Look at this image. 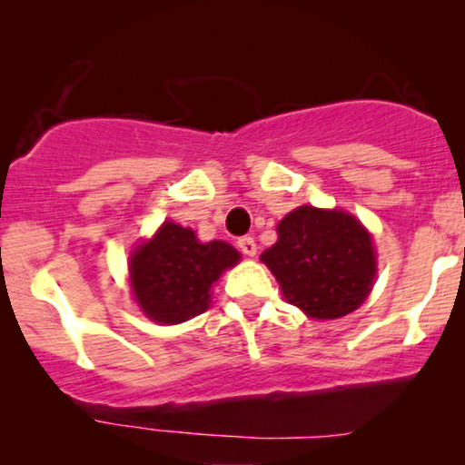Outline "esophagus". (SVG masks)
<instances>
[{
    "instance_id": "34e87169",
    "label": "esophagus",
    "mask_w": 465,
    "mask_h": 465,
    "mask_svg": "<svg viewBox=\"0 0 465 465\" xmlns=\"http://www.w3.org/2000/svg\"><path fill=\"white\" fill-rule=\"evenodd\" d=\"M237 245H239V250L245 253V256H256V252H258V245H256V241H253L252 237H241L239 241H237Z\"/></svg>"
}]
</instances>
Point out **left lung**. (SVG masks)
<instances>
[{"instance_id": "8db88e82", "label": "left lung", "mask_w": 465, "mask_h": 465, "mask_svg": "<svg viewBox=\"0 0 465 465\" xmlns=\"http://www.w3.org/2000/svg\"><path fill=\"white\" fill-rule=\"evenodd\" d=\"M277 243L260 260L285 301L313 320L351 313L371 294L377 256L371 232L341 209L302 205L277 224Z\"/></svg>"}]
</instances>
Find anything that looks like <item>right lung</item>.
<instances>
[{
  "mask_svg": "<svg viewBox=\"0 0 465 465\" xmlns=\"http://www.w3.org/2000/svg\"><path fill=\"white\" fill-rule=\"evenodd\" d=\"M239 260L241 253L224 241L201 243L193 228L164 222L131 253L133 296L150 320L182 323L205 313L212 285Z\"/></svg>",
  "mask_w": 465,
  "mask_h": 465,
  "instance_id": "obj_1",
  "label": "right lung"
}]
</instances>
